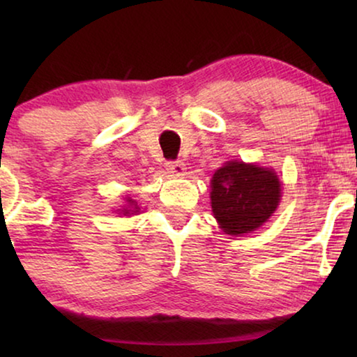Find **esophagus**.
Wrapping results in <instances>:
<instances>
[{
  "label": "esophagus",
  "instance_id": "obj_1",
  "mask_svg": "<svg viewBox=\"0 0 357 357\" xmlns=\"http://www.w3.org/2000/svg\"><path fill=\"white\" fill-rule=\"evenodd\" d=\"M167 170H169V174L183 175L185 164L182 162V160H169V162H167Z\"/></svg>",
  "mask_w": 357,
  "mask_h": 357
}]
</instances>
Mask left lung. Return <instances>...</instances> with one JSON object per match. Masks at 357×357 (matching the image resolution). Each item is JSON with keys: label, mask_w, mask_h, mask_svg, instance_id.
I'll use <instances>...</instances> for the list:
<instances>
[{"label": "left lung", "mask_w": 357, "mask_h": 357, "mask_svg": "<svg viewBox=\"0 0 357 357\" xmlns=\"http://www.w3.org/2000/svg\"><path fill=\"white\" fill-rule=\"evenodd\" d=\"M281 182L271 169L253 164L227 162L211 180V208L229 236L255 231L275 213Z\"/></svg>", "instance_id": "left-lung-1"}]
</instances>
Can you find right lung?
<instances>
[{
  "label": "right lung",
  "instance_id": "obj_1",
  "mask_svg": "<svg viewBox=\"0 0 357 357\" xmlns=\"http://www.w3.org/2000/svg\"><path fill=\"white\" fill-rule=\"evenodd\" d=\"M128 202L133 203V202H131V199H128ZM128 211H130V209H125V214H128Z\"/></svg>",
  "mask_w": 357,
  "mask_h": 357
}]
</instances>
